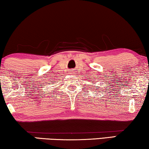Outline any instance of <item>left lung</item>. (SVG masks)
Returning a JSON list of instances; mask_svg holds the SVG:
<instances>
[{"label": "left lung", "instance_id": "1", "mask_svg": "<svg viewBox=\"0 0 149 149\" xmlns=\"http://www.w3.org/2000/svg\"><path fill=\"white\" fill-rule=\"evenodd\" d=\"M91 82H92V83H93V81H91ZM90 86H91V85H90ZM94 87H96V88H99V87H98V86H95V85H94ZM94 90H95V89H94Z\"/></svg>", "mask_w": 149, "mask_h": 149}]
</instances>
